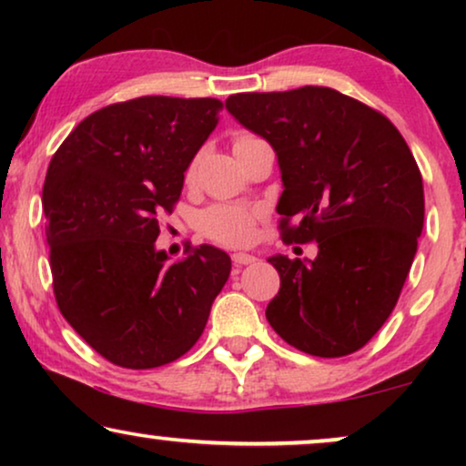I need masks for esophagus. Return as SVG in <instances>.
<instances>
[{"mask_svg":"<svg viewBox=\"0 0 466 466\" xmlns=\"http://www.w3.org/2000/svg\"><path fill=\"white\" fill-rule=\"evenodd\" d=\"M231 258H233V265H235V267H246V265L257 263V257H252V254H246V252L233 254Z\"/></svg>","mask_w":466,"mask_h":466,"instance_id":"34e87169","label":"esophagus"}]
</instances>
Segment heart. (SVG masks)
<instances>
[{"label":"heart","mask_w":466,"mask_h":466,"mask_svg":"<svg viewBox=\"0 0 466 466\" xmlns=\"http://www.w3.org/2000/svg\"><path fill=\"white\" fill-rule=\"evenodd\" d=\"M252 136H239L235 139L233 148ZM188 176H193V169L188 171ZM258 208H248V206H212L201 214L199 227L201 233L209 238L216 244L222 246H246L250 244L254 238V228H257L258 220Z\"/></svg>","instance_id":"1"}]
</instances>
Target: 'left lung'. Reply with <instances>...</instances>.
I'll use <instances>...</instances> for the list:
<instances>
[{"instance_id":"8db88e82","label":"left lung","mask_w":466,"mask_h":466,"mask_svg":"<svg viewBox=\"0 0 466 466\" xmlns=\"http://www.w3.org/2000/svg\"><path fill=\"white\" fill-rule=\"evenodd\" d=\"M225 106L276 152L284 239L318 244L314 260L269 257L279 290L267 320L305 354L356 352L392 314L422 233L410 146L384 114L327 86L239 93Z\"/></svg>"}]
</instances>
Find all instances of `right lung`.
I'll return each instance as SVG.
<instances>
[{"instance_id": "add662e5", "label": "right lung", "mask_w": 466, "mask_h": 466, "mask_svg": "<svg viewBox=\"0 0 466 466\" xmlns=\"http://www.w3.org/2000/svg\"><path fill=\"white\" fill-rule=\"evenodd\" d=\"M220 107L163 95L101 107L48 165L42 206L56 305L114 365L152 369L187 354L231 273L214 246L177 263L155 246L157 216L180 199Z\"/></svg>"}]
</instances>
